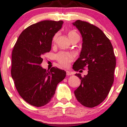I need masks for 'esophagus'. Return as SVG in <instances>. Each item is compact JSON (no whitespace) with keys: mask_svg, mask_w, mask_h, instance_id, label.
Returning <instances> with one entry per match:
<instances>
[{"mask_svg":"<svg viewBox=\"0 0 127 127\" xmlns=\"http://www.w3.org/2000/svg\"><path fill=\"white\" fill-rule=\"evenodd\" d=\"M66 73H67V76H70V75H73L72 73L70 72V71H67V72H66Z\"/></svg>","mask_w":127,"mask_h":127,"instance_id":"34e87169","label":"esophagus"}]
</instances>
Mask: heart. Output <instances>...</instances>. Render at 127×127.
<instances>
[{"label":"heart","mask_w":127,"mask_h":127,"mask_svg":"<svg viewBox=\"0 0 127 127\" xmlns=\"http://www.w3.org/2000/svg\"><path fill=\"white\" fill-rule=\"evenodd\" d=\"M68 36L71 40L74 37L79 35L75 32L72 31H72H70L68 32ZM58 36H59V33H56L54 36L53 39H52V41L54 42L56 41ZM74 58H75V54L73 52H70L62 51L59 52L56 55L57 60L63 67H68L70 65V63L73 60Z\"/></svg>","instance_id":"heart-1"}]
</instances>
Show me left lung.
Wrapping results in <instances>:
<instances>
[{"mask_svg":"<svg viewBox=\"0 0 127 127\" xmlns=\"http://www.w3.org/2000/svg\"><path fill=\"white\" fill-rule=\"evenodd\" d=\"M73 25L80 32L83 42L79 57L73 69L78 71L86 66L88 69L84 77L75 74L81 82L74 93L81 104L91 108L102 103L108 95L114 81L116 58L111 42L101 30L81 20Z\"/></svg>","mask_w":127,"mask_h":127,"instance_id":"1","label":"left lung"}]
</instances>
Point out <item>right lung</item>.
<instances>
[{"label": "right lung", "mask_w": 127, "mask_h": 127, "mask_svg": "<svg viewBox=\"0 0 127 127\" xmlns=\"http://www.w3.org/2000/svg\"><path fill=\"white\" fill-rule=\"evenodd\" d=\"M63 24L45 20L32 24L22 32L14 45L11 76L19 94L32 106L48 104L66 75L63 70L53 67L48 72L40 65L42 55L50 51L52 38Z\"/></svg>", "instance_id": "right-lung-1"}]
</instances>
